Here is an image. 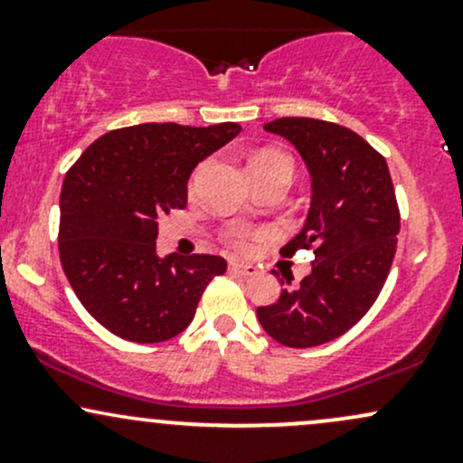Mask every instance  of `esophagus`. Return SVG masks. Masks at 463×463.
I'll list each match as a JSON object with an SVG mask.
<instances>
[{
    "label": "esophagus",
    "mask_w": 463,
    "mask_h": 463,
    "mask_svg": "<svg viewBox=\"0 0 463 463\" xmlns=\"http://www.w3.org/2000/svg\"><path fill=\"white\" fill-rule=\"evenodd\" d=\"M231 272H235L239 276H246V279H250V276H257L259 269L254 268V265H246V263H231Z\"/></svg>",
    "instance_id": "34e87169"
}]
</instances>
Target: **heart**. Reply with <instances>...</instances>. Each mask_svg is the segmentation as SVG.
<instances>
[{
    "instance_id": "obj_1",
    "label": "heart",
    "mask_w": 463,
    "mask_h": 463,
    "mask_svg": "<svg viewBox=\"0 0 463 463\" xmlns=\"http://www.w3.org/2000/svg\"><path fill=\"white\" fill-rule=\"evenodd\" d=\"M257 165H268V167H283V169H287V172H291L289 158L283 156V154H274V152L259 154V156L252 161V165H250V169L257 167ZM200 176H202V169H198V172L191 176L189 191H195V187H198V183H200ZM231 239L235 241V246H246V235H243V232H232Z\"/></svg>"
}]
</instances>
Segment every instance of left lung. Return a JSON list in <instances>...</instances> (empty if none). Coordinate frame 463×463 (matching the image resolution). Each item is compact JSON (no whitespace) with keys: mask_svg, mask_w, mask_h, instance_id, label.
Wrapping results in <instances>:
<instances>
[{"mask_svg":"<svg viewBox=\"0 0 463 463\" xmlns=\"http://www.w3.org/2000/svg\"><path fill=\"white\" fill-rule=\"evenodd\" d=\"M263 128L289 141L311 176L305 226L280 254L313 250L316 259L300 285L259 307L257 317L283 346L313 348L353 328L383 289L401 231L394 184L385 158L344 126L280 117Z\"/></svg>","mask_w":463,"mask_h":463,"instance_id":"1","label":"left lung"}]
</instances>
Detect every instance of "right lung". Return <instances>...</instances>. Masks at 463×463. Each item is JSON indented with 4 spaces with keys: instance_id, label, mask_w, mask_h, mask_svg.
Here are the masks:
<instances>
[{
    "instance_id": "obj_1",
    "label": "right lung",
    "mask_w": 463,
    "mask_h": 463,
    "mask_svg": "<svg viewBox=\"0 0 463 463\" xmlns=\"http://www.w3.org/2000/svg\"><path fill=\"white\" fill-rule=\"evenodd\" d=\"M241 132L139 124L93 141L61 194L58 250L69 285L91 316L121 339L158 344L194 320L202 291L226 272L215 254L158 257V217L187 206L195 165Z\"/></svg>"
}]
</instances>
